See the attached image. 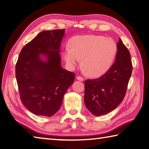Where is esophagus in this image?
Segmentation results:
<instances>
[{"label": "esophagus", "instance_id": "34e87169", "mask_svg": "<svg viewBox=\"0 0 149 149\" xmlns=\"http://www.w3.org/2000/svg\"><path fill=\"white\" fill-rule=\"evenodd\" d=\"M77 80H79V81H84V78H83L82 77H80V76H78V77H77Z\"/></svg>", "mask_w": 149, "mask_h": 149}]
</instances>
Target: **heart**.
I'll use <instances>...</instances> for the list:
<instances>
[{
    "mask_svg": "<svg viewBox=\"0 0 149 149\" xmlns=\"http://www.w3.org/2000/svg\"><path fill=\"white\" fill-rule=\"evenodd\" d=\"M117 46L110 38L99 35H81L72 38L70 47L63 50V58L69 68L80 62L91 77H99L111 68L116 58Z\"/></svg>",
    "mask_w": 149,
    "mask_h": 149,
    "instance_id": "b5f03b06",
    "label": "heart"
}]
</instances>
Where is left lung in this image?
Wrapping results in <instances>:
<instances>
[{
    "instance_id": "left-lung-1",
    "label": "left lung",
    "mask_w": 149,
    "mask_h": 149,
    "mask_svg": "<svg viewBox=\"0 0 149 149\" xmlns=\"http://www.w3.org/2000/svg\"><path fill=\"white\" fill-rule=\"evenodd\" d=\"M117 54L109 71L97 79L85 81V104L95 116L113 111L125 96L132 65L130 54L120 38L117 43Z\"/></svg>"
}]
</instances>
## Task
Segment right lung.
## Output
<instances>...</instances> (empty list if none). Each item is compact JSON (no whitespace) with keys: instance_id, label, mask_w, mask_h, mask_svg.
Wrapping results in <instances>:
<instances>
[{"instance_id":"right-lung-1","label":"right lung","mask_w":149,"mask_h":149,"mask_svg":"<svg viewBox=\"0 0 149 149\" xmlns=\"http://www.w3.org/2000/svg\"><path fill=\"white\" fill-rule=\"evenodd\" d=\"M65 29L39 33L19 54L15 75L20 98L32 113L50 117L59 110L75 74L63 69L60 45Z\"/></svg>"}]
</instances>
